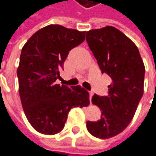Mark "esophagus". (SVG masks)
Wrapping results in <instances>:
<instances>
[{"label":"esophagus","mask_w":156,"mask_h":156,"mask_svg":"<svg viewBox=\"0 0 156 156\" xmlns=\"http://www.w3.org/2000/svg\"><path fill=\"white\" fill-rule=\"evenodd\" d=\"M92 96H93V91H90V101H91V99H92Z\"/></svg>","instance_id":"obj_1"}]
</instances>
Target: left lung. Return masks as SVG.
Segmentation results:
<instances>
[{
    "label": "left lung",
    "instance_id": "obj_1",
    "mask_svg": "<svg viewBox=\"0 0 156 156\" xmlns=\"http://www.w3.org/2000/svg\"><path fill=\"white\" fill-rule=\"evenodd\" d=\"M86 40L102 74L112 78L106 96L94 95L93 105L102 111L98 121H88L93 136L109 139L127 127L143 95L145 66L139 49L112 26L87 31Z\"/></svg>",
    "mask_w": 156,
    "mask_h": 156
}]
</instances>
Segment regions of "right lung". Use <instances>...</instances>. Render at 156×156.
Wrapping results in <instances>:
<instances>
[{"label": "right lung", "instance_id": "add662e5", "mask_svg": "<svg viewBox=\"0 0 156 156\" xmlns=\"http://www.w3.org/2000/svg\"><path fill=\"white\" fill-rule=\"evenodd\" d=\"M84 40L85 31L51 24L34 33L22 49L20 98L30 124L43 134L59 133L72 108L90 105L89 92L82 87L56 83L69 51Z\"/></svg>", "mask_w": 156, "mask_h": 156}]
</instances>
